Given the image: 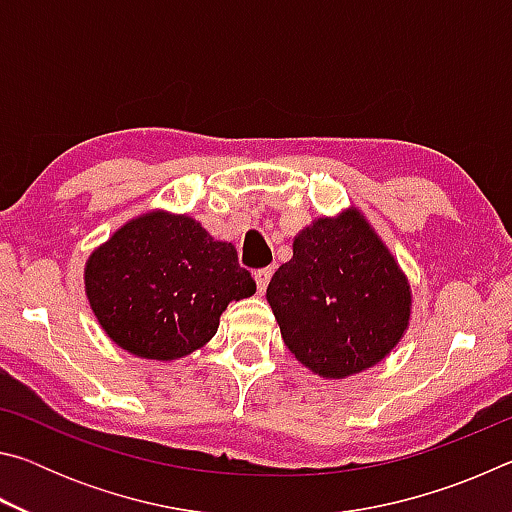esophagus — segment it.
I'll return each instance as SVG.
<instances>
[{
    "mask_svg": "<svg viewBox=\"0 0 512 512\" xmlns=\"http://www.w3.org/2000/svg\"><path fill=\"white\" fill-rule=\"evenodd\" d=\"M273 271L271 268H257L255 271V282H257V289L264 291L268 287V282H271Z\"/></svg>",
    "mask_w": 512,
    "mask_h": 512,
    "instance_id": "esophagus-1",
    "label": "esophagus"
}]
</instances>
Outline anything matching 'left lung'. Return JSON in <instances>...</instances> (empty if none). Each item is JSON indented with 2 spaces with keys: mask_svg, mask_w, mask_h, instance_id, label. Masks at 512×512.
<instances>
[{
  "mask_svg": "<svg viewBox=\"0 0 512 512\" xmlns=\"http://www.w3.org/2000/svg\"><path fill=\"white\" fill-rule=\"evenodd\" d=\"M266 298L296 359L334 379L384 359L411 314L406 277L354 210L302 230Z\"/></svg>",
  "mask_w": 512,
  "mask_h": 512,
  "instance_id": "8db88e82",
  "label": "left lung"
}]
</instances>
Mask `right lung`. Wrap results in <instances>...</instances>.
Returning <instances> with one entry per match:
<instances>
[{
	"label": "right lung",
	"mask_w": 512,
	"mask_h": 512,
	"mask_svg": "<svg viewBox=\"0 0 512 512\" xmlns=\"http://www.w3.org/2000/svg\"><path fill=\"white\" fill-rule=\"evenodd\" d=\"M94 316L119 348L178 359L216 334L230 300L255 293L237 250L189 216L153 212L117 230L85 268Z\"/></svg>",
	"instance_id": "right-lung-1"
}]
</instances>
